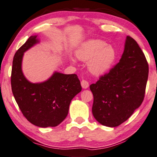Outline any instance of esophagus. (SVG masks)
I'll use <instances>...</instances> for the list:
<instances>
[{"instance_id":"1","label":"esophagus","mask_w":157,"mask_h":157,"mask_svg":"<svg viewBox=\"0 0 157 157\" xmlns=\"http://www.w3.org/2000/svg\"><path fill=\"white\" fill-rule=\"evenodd\" d=\"M81 85H82V87L83 89H87L89 86V82L86 80H82L81 82Z\"/></svg>"}]
</instances>
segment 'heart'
Listing matches in <instances>:
<instances>
[{
    "mask_svg": "<svg viewBox=\"0 0 157 157\" xmlns=\"http://www.w3.org/2000/svg\"><path fill=\"white\" fill-rule=\"evenodd\" d=\"M76 56L79 60L88 61L89 71L99 75L110 68L115 59V52L105 42L90 40L77 51Z\"/></svg>",
    "mask_w": 157,
    "mask_h": 157,
    "instance_id": "1",
    "label": "heart"
}]
</instances>
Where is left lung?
Wrapping results in <instances>:
<instances>
[{
	"instance_id": "left-lung-1",
	"label": "left lung",
	"mask_w": 157,
	"mask_h": 157,
	"mask_svg": "<svg viewBox=\"0 0 157 157\" xmlns=\"http://www.w3.org/2000/svg\"><path fill=\"white\" fill-rule=\"evenodd\" d=\"M148 73L145 54L135 40L127 36L119 63L89 86L94 96V118L109 127L127 120L143 103Z\"/></svg>"
}]
</instances>
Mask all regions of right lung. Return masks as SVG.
<instances>
[{
	"label": "right lung",
	"instance_id": "add662e5",
	"mask_svg": "<svg viewBox=\"0 0 157 157\" xmlns=\"http://www.w3.org/2000/svg\"><path fill=\"white\" fill-rule=\"evenodd\" d=\"M31 36L14 54L11 73L12 91L23 115L39 127L56 126L68 115L69 105L82 86L76 74L55 73L43 83L33 84L21 71L24 52L38 43Z\"/></svg>",
	"mask_w": 157,
	"mask_h": 157
}]
</instances>
